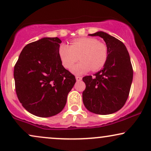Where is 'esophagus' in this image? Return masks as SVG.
<instances>
[{
    "instance_id": "34e87169",
    "label": "esophagus",
    "mask_w": 151,
    "mask_h": 151,
    "mask_svg": "<svg viewBox=\"0 0 151 151\" xmlns=\"http://www.w3.org/2000/svg\"><path fill=\"white\" fill-rule=\"evenodd\" d=\"M76 81L79 82V81H81V80H82V77H81V76H76Z\"/></svg>"
}]
</instances>
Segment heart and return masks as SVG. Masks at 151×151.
Segmentation results:
<instances>
[{
    "label": "heart",
    "instance_id": "obj_1",
    "mask_svg": "<svg viewBox=\"0 0 151 151\" xmlns=\"http://www.w3.org/2000/svg\"><path fill=\"white\" fill-rule=\"evenodd\" d=\"M59 56L65 68H71L76 75H81L92 69L94 71L103 68L108 60L109 50L104 42L94 38H79L73 40L70 45L61 44L59 48Z\"/></svg>",
    "mask_w": 151,
    "mask_h": 151
}]
</instances>
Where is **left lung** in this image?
Listing matches in <instances>:
<instances>
[{
    "label": "left lung",
    "mask_w": 151,
    "mask_h": 151,
    "mask_svg": "<svg viewBox=\"0 0 151 151\" xmlns=\"http://www.w3.org/2000/svg\"><path fill=\"white\" fill-rule=\"evenodd\" d=\"M91 36L104 39L109 50L104 68L92 76L83 78L86 87L83 101L90 112L111 114L122 109L129 96L133 79V69L129 52L123 42L103 31Z\"/></svg>",
    "instance_id": "left-lung-1"
}]
</instances>
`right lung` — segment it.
<instances>
[{
    "label": "right lung",
    "mask_w": 151,
    "mask_h": 151,
    "mask_svg": "<svg viewBox=\"0 0 151 151\" xmlns=\"http://www.w3.org/2000/svg\"><path fill=\"white\" fill-rule=\"evenodd\" d=\"M61 40L43 38L27 45L14 68L17 95L23 107L42 118L64 109L76 78L62 66L59 56Z\"/></svg>",
    "instance_id": "1"
}]
</instances>
